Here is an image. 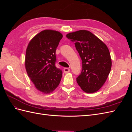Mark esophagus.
Segmentation results:
<instances>
[{
	"mask_svg": "<svg viewBox=\"0 0 132 132\" xmlns=\"http://www.w3.org/2000/svg\"><path fill=\"white\" fill-rule=\"evenodd\" d=\"M63 71H64V73L66 74V73H68L69 72L70 69L69 68H64Z\"/></svg>",
	"mask_w": 132,
	"mask_h": 132,
	"instance_id": "34e87169",
	"label": "esophagus"
}]
</instances>
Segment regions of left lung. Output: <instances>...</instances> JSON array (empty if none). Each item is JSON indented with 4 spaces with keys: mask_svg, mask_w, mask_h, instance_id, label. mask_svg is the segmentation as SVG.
<instances>
[{
    "mask_svg": "<svg viewBox=\"0 0 132 132\" xmlns=\"http://www.w3.org/2000/svg\"><path fill=\"white\" fill-rule=\"evenodd\" d=\"M66 37L75 42L82 61V70L77 78V83L85 93H95L104 84L110 73L112 61L109 49L101 40L87 30L68 34Z\"/></svg>",
    "mask_w": 132,
    "mask_h": 132,
    "instance_id": "obj_1",
    "label": "left lung"
}]
</instances>
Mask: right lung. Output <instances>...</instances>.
<instances>
[{"label": "right lung", "mask_w": 132, "mask_h": 132, "mask_svg": "<svg viewBox=\"0 0 132 132\" xmlns=\"http://www.w3.org/2000/svg\"><path fill=\"white\" fill-rule=\"evenodd\" d=\"M62 37L58 31L45 30L36 35L27 47V73L36 88L44 94L53 92L61 80L62 71L55 64V51Z\"/></svg>", "instance_id": "1"}]
</instances>
